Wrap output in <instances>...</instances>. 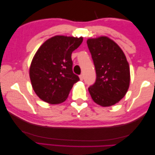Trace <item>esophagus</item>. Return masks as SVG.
Returning a JSON list of instances; mask_svg holds the SVG:
<instances>
[{
    "instance_id": "34e87169",
    "label": "esophagus",
    "mask_w": 155,
    "mask_h": 155,
    "mask_svg": "<svg viewBox=\"0 0 155 155\" xmlns=\"http://www.w3.org/2000/svg\"><path fill=\"white\" fill-rule=\"evenodd\" d=\"M80 80H83V79H84V75L83 74H81L80 75Z\"/></svg>"
}]
</instances>
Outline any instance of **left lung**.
<instances>
[{
	"label": "left lung",
	"mask_w": 155,
	"mask_h": 155,
	"mask_svg": "<svg viewBox=\"0 0 155 155\" xmlns=\"http://www.w3.org/2000/svg\"><path fill=\"white\" fill-rule=\"evenodd\" d=\"M87 45L94 63L96 80L88 87L93 100L104 107L119 102L130 84V68L123 51L108 37L90 38Z\"/></svg>",
	"instance_id": "1"
}]
</instances>
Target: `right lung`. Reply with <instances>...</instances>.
<instances>
[{"instance_id":"obj_1","label":"right lung","mask_w":155,"mask_h":155,"mask_svg":"<svg viewBox=\"0 0 155 155\" xmlns=\"http://www.w3.org/2000/svg\"><path fill=\"white\" fill-rule=\"evenodd\" d=\"M82 37L55 35L35 53L29 68L33 89L42 100L52 104L64 101L73 84L80 80L73 72L71 54Z\"/></svg>"}]
</instances>
